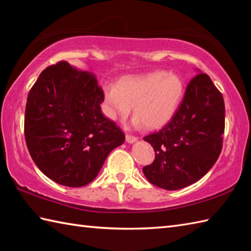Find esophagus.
Returning a JSON list of instances; mask_svg holds the SVG:
<instances>
[{
    "instance_id": "obj_1",
    "label": "esophagus",
    "mask_w": 251,
    "mask_h": 251,
    "mask_svg": "<svg viewBox=\"0 0 251 251\" xmlns=\"http://www.w3.org/2000/svg\"><path fill=\"white\" fill-rule=\"evenodd\" d=\"M138 140V138L136 136H132V135H126V141L128 143H134Z\"/></svg>"
}]
</instances>
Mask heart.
Listing matches in <instances>:
<instances>
[{
	"instance_id": "1",
	"label": "heart",
	"mask_w": 251,
	"mask_h": 251,
	"mask_svg": "<svg viewBox=\"0 0 251 251\" xmlns=\"http://www.w3.org/2000/svg\"><path fill=\"white\" fill-rule=\"evenodd\" d=\"M183 95L184 83L178 74L156 71L125 77L117 87H104V113L111 120H125L134 106V125L156 129L173 119Z\"/></svg>"
}]
</instances>
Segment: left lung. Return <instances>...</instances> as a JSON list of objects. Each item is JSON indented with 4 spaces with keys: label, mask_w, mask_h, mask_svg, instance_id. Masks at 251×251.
<instances>
[{
    "label": "left lung",
    "mask_w": 251,
    "mask_h": 251,
    "mask_svg": "<svg viewBox=\"0 0 251 251\" xmlns=\"http://www.w3.org/2000/svg\"><path fill=\"white\" fill-rule=\"evenodd\" d=\"M225 116L219 89L206 73L196 74L173 119L161 130L143 137L155 152L153 163L142 168L147 179L169 191L199 181L220 155Z\"/></svg>",
    "instance_id": "1"
}]
</instances>
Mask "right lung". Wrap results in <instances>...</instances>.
I'll list each match as a JSON object with an SVG mask.
<instances>
[{"label": "right lung", "mask_w": 251, "mask_h": 251, "mask_svg": "<svg viewBox=\"0 0 251 251\" xmlns=\"http://www.w3.org/2000/svg\"><path fill=\"white\" fill-rule=\"evenodd\" d=\"M103 90L94 74L59 61L42 71L30 89L25 138L36 166L55 182L79 188L97 177L125 135L102 114Z\"/></svg>", "instance_id": "1"}]
</instances>
